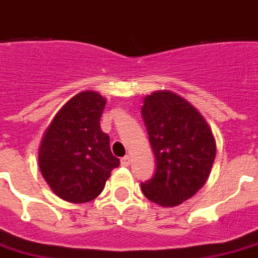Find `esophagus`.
Listing matches in <instances>:
<instances>
[{"mask_svg":"<svg viewBox=\"0 0 258 258\" xmlns=\"http://www.w3.org/2000/svg\"><path fill=\"white\" fill-rule=\"evenodd\" d=\"M121 165H123V166H130V156H124V158H121Z\"/></svg>","mask_w":258,"mask_h":258,"instance_id":"obj_1","label":"esophagus"}]
</instances>
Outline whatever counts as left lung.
Masks as SVG:
<instances>
[{"label": "left lung", "mask_w": 258, "mask_h": 258, "mask_svg": "<svg viewBox=\"0 0 258 258\" xmlns=\"http://www.w3.org/2000/svg\"><path fill=\"white\" fill-rule=\"evenodd\" d=\"M141 111L156 160L154 177L142 183V192L160 207L180 205L208 180L217 155L212 130L203 114L174 92L148 95Z\"/></svg>", "instance_id": "obj_1"}]
</instances>
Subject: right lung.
<instances>
[{"label": "right lung", "instance_id": "1", "mask_svg": "<svg viewBox=\"0 0 258 258\" xmlns=\"http://www.w3.org/2000/svg\"><path fill=\"white\" fill-rule=\"evenodd\" d=\"M104 106L106 98L98 92H79L57 111L41 137V176L64 201L95 200L120 165L111 154L109 135L100 128Z\"/></svg>", "mask_w": 258, "mask_h": 258}]
</instances>
